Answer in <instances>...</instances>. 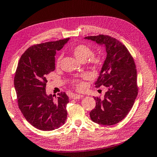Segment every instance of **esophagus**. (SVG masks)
I'll return each mask as SVG.
<instances>
[{
    "label": "esophagus",
    "instance_id": "1",
    "mask_svg": "<svg viewBox=\"0 0 157 157\" xmlns=\"http://www.w3.org/2000/svg\"><path fill=\"white\" fill-rule=\"evenodd\" d=\"M84 96L82 95H78V94H73V95L71 96V98L73 99H79L83 98Z\"/></svg>",
    "mask_w": 157,
    "mask_h": 157
}]
</instances>
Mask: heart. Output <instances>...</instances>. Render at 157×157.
Instances as JSON below:
<instances>
[{"label": "heart", "mask_w": 157, "mask_h": 157, "mask_svg": "<svg viewBox=\"0 0 157 157\" xmlns=\"http://www.w3.org/2000/svg\"><path fill=\"white\" fill-rule=\"evenodd\" d=\"M72 52H73V55L76 57L78 60L81 61H86L88 58L89 59V63L94 67V68H99L103 65L104 62L103 56L101 54H93V50H92L91 47L86 45L84 44H79L74 46L72 49ZM61 57H59L56 61V65H59L60 63ZM82 78L86 79L88 78L87 75H84L82 76ZM74 85L76 86L77 89H82L83 88L84 84L81 81L78 79H75L73 82Z\"/></svg>", "instance_id": "b5f03b06"}]
</instances>
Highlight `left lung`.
Returning <instances> with one entry per match:
<instances>
[{
	"label": "left lung",
	"instance_id": "obj_1",
	"mask_svg": "<svg viewBox=\"0 0 157 157\" xmlns=\"http://www.w3.org/2000/svg\"><path fill=\"white\" fill-rule=\"evenodd\" d=\"M85 39L105 44L107 56L96 87L107 89L104 98L94 97L96 107L91 119L102 125H114L126 117L138 96L135 61L128 49L117 40L106 35L87 36Z\"/></svg>",
	"mask_w": 157,
	"mask_h": 157
}]
</instances>
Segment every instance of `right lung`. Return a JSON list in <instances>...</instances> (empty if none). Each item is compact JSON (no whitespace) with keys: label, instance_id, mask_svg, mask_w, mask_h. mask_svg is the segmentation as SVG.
Masks as SVG:
<instances>
[{"label":"right lung","instance_id":"add662e5","mask_svg":"<svg viewBox=\"0 0 157 157\" xmlns=\"http://www.w3.org/2000/svg\"><path fill=\"white\" fill-rule=\"evenodd\" d=\"M69 38L34 44L22 54L16 70L14 84L19 108L27 121L42 131H52L65 124L69 98L65 92L47 96V75L55 69L56 52Z\"/></svg>","mask_w":157,"mask_h":157}]
</instances>
